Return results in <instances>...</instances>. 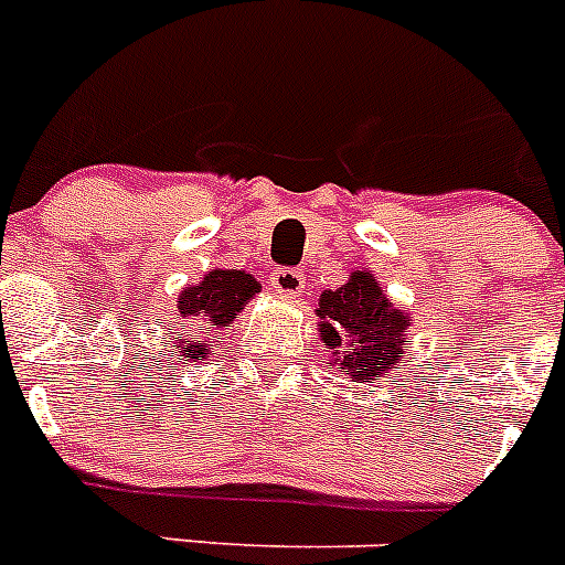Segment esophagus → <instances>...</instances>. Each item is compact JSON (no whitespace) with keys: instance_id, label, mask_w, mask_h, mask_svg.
Masks as SVG:
<instances>
[{"instance_id":"1","label":"esophagus","mask_w":565,"mask_h":565,"mask_svg":"<svg viewBox=\"0 0 565 565\" xmlns=\"http://www.w3.org/2000/svg\"><path fill=\"white\" fill-rule=\"evenodd\" d=\"M271 286L274 291L286 294V297H299L306 291V274L297 271V268H277L271 274Z\"/></svg>"}]
</instances>
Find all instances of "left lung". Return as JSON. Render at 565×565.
Returning a JSON list of instances; mask_svg holds the SVG:
<instances>
[{
	"label": "left lung",
	"mask_w": 565,
	"mask_h": 565,
	"mask_svg": "<svg viewBox=\"0 0 565 565\" xmlns=\"http://www.w3.org/2000/svg\"><path fill=\"white\" fill-rule=\"evenodd\" d=\"M319 333L351 382L379 379L402 362L413 319L384 297L371 271H353L342 288L319 297Z\"/></svg>",
	"instance_id": "1"
}]
</instances>
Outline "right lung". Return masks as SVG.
Returning <instances> with one entry per match:
<instances>
[{
    "instance_id": "right-lung-1",
    "label": "right lung",
    "mask_w": 565,
    "mask_h": 565,
    "mask_svg": "<svg viewBox=\"0 0 565 565\" xmlns=\"http://www.w3.org/2000/svg\"><path fill=\"white\" fill-rule=\"evenodd\" d=\"M254 294H259V282L252 274L237 271V268H212L203 274L201 282L183 288L178 297L181 333L174 337V356L183 359V364L209 359L214 333L226 331ZM189 324L193 328L189 329Z\"/></svg>"
}]
</instances>
